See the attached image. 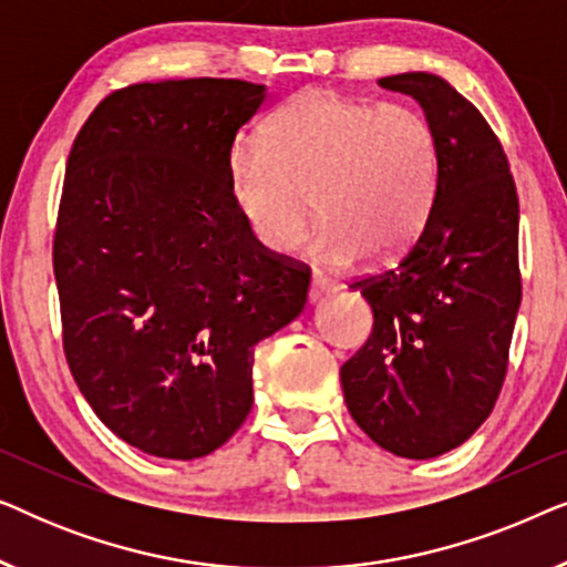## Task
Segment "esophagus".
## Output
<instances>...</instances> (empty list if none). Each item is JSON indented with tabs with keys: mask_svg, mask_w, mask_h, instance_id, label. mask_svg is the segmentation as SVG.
I'll list each match as a JSON object with an SVG mask.
<instances>
[{
	"mask_svg": "<svg viewBox=\"0 0 567 567\" xmlns=\"http://www.w3.org/2000/svg\"><path fill=\"white\" fill-rule=\"evenodd\" d=\"M330 291H338V284L330 281V278H324L320 274L312 276V284H309V299H320L322 293H330Z\"/></svg>",
	"mask_w": 567,
	"mask_h": 567,
	"instance_id": "obj_1",
	"label": "esophagus"
}]
</instances>
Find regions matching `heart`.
<instances>
[{
  "instance_id": "1",
  "label": "heart",
  "mask_w": 567,
  "mask_h": 567,
  "mask_svg": "<svg viewBox=\"0 0 567 567\" xmlns=\"http://www.w3.org/2000/svg\"><path fill=\"white\" fill-rule=\"evenodd\" d=\"M436 177V134L421 111L324 87L293 95L262 123L258 146L229 159L231 198L258 245L291 255L315 208L312 250L328 266L405 250L429 219Z\"/></svg>"
}]
</instances>
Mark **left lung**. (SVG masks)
Masks as SVG:
<instances>
[{"instance_id": "8db88e82", "label": "left lung", "mask_w": 567, "mask_h": 567, "mask_svg": "<svg viewBox=\"0 0 567 567\" xmlns=\"http://www.w3.org/2000/svg\"><path fill=\"white\" fill-rule=\"evenodd\" d=\"M413 95L439 144L421 235L392 268L355 278L374 328L340 367L348 413L405 460L452 452L493 413L522 305L518 196L483 113L436 74L379 80Z\"/></svg>"}]
</instances>
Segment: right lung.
<instances>
[{"label":"right lung","instance_id":"right-lung-1","mask_svg":"<svg viewBox=\"0 0 567 567\" xmlns=\"http://www.w3.org/2000/svg\"><path fill=\"white\" fill-rule=\"evenodd\" d=\"M245 80L142 82L100 100L66 159L53 276L76 386L126 444L219 449L252 408V348L307 301L309 268L250 235L229 190Z\"/></svg>","mask_w":567,"mask_h":567}]
</instances>
